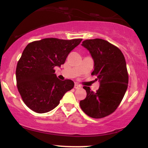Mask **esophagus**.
I'll return each mask as SVG.
<instances>
[{"mask_svg":"<svg viewBox=\"0 0 148 148\" xmlns=\"http://www.w3.org/2000/svg\"><path fill=\"white\" fill-rule=\"evenodd\" d=\"M81 88V86H80V85H79L78 84H74V88H75V89H79V88Z\"/></svg>","mask_w":148,"mask_h":148,"instance_id":"esophagus-1","label":"esophagus"}]
</instances>
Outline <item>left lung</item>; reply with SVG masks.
Instances as JSON below:
<instances>
[{
	"label": "left lung",
	"mask_w": 148,
	"mask_h": 148,
	"mask_svg": "<svg viewBox=\"0 0 148 148\" xmlns=\"http://www.w3.org/2000/svg\"><path fill=\"white\" fill-rule=\"evenodd\" d=\"M81 45L89 51L94 60L92 75L99 80L100 86L95 92L84 86L87 96L80 101V106L91 118H104L116 110L127 91L126 61L118 47L102 39L84 40Z\"/></svg>",
	"instance_id": "obj_1"
}]
</instances>
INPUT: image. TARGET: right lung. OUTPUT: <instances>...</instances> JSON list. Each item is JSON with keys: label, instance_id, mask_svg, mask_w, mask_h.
Masks as SVG:
<instances>
[{"label": "right lung", "instance_id": "1", "mask_svg": "<svg viewBox=\"0 0 148 148\" xmlns=\"http://www.w3.org/2000/svg\"><path fill=\"white\" fill-rule=\"evenodd\" d=\"M81 41L45 38L26 46L16 65V86L23 102L32 111L38 113L51 111L74 88L72 80L58 79L54 67L63 64Z\"/></svg>", "mask_w": 148, "mask_h": 148}]
</instances>
